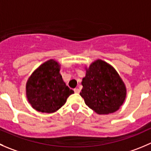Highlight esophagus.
<instances>
[{"label":"esophagus","instance_id":"34e87169","mask_svg":"<svg viewBox=\"0 0 151 151\" xmlns=\"http://www.w3.org/2000/svg\"><path fill=\"white\" fill-rule=\"evenodd\" d=\"M74 91L76 93H79L80 92V90L79 88H74Z\"/></svg>","mask_w":151,"mask_h":151}]
</instances>
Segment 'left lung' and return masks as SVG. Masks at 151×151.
Here are the masks:
<instances>
[{
    "label": "left lung",
    "instance_id": "8db88e82",
    "mask_svg": "<svg viewBox=\"0 0 151 151\" xmlns=\"http://www.w3.org/2000/svg\"><path fill=\"white\" fill-rule=\"evenodd\" d=\"M80 96L86 105L98 114H109L125 102L127 88L119 74L111 64L101 59L85 66Z\"/></svg>",
    "mask_w": 151,
    "mask_h": 151
}]
</instances>
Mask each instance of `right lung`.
<instances>
[{"label":"right lung","mask_w":151,"mask_h":151,"mask_svg":"<svg viewBox=\"0 0 151 151\" xmlns=\"http://www.w3.org/2000/svg\"><path fill=\"white\" fill-rule=\"evenodd\" d=\"M55 59L42 63L32 72L26 84V96L31 106L42 113L56 112L74 91L65 85Z\"/></svg>","instance_id":"add662e5"}]
</instances>
